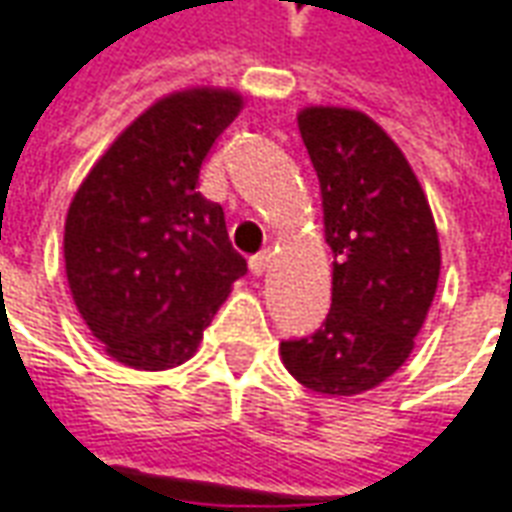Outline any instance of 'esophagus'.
<instances>
[{
  "label": "esophagus",
  "mask_w": 512,
  "mask_h": 512,
  "mask_svg": "<svg viewBox=\"0 0 512 512\" xmlns=\"http://www.w3.org/2000/svg\"><path fill=\"white\" fill-rule=\"evenodd\" d=\"M249 268H252L255 277H263L268 268H271V252H260V255L252 257V260H249Z\"/></svg>",
  "instance_id": "34e87169"
}]
</instances>
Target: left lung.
<instances>
[{
    "instance_id": "1",
    "label": "left lung",
    "mask_w": 512,
    "mask_h": 512,
    "mask_svg": "<svg viewBox=\"0 0 512 512\" xmlns=\"http://www.w3.org/2000/svg\"><path fill=\"white\" fill-rule=\"evenodd\" d=\"M299 131L321 183L332 310L279 356L312 392L362 395L414 351L439 285V233L414 169L373 117L307 106Z\"/></svg>"
}]
</instances>
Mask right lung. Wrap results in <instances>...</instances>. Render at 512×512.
<instances>
[{"mask_svg":"<svg viewBox=\"0 0 512 512\" xmlns=\"http://www.w3.org/2000/svg\"><path fill=\"white\" fill-rule=\"evenodd\" d=\"M241 109L244 98L222 87L158 98L73 194L62 238L68 288L87 329L120 365L189 362L246 274L222 205L200 194L202 164Z\"/></svg>","mask_w":512,"mask_h":512,"instance_id":"1","label":"right lung"}]
</instances>
